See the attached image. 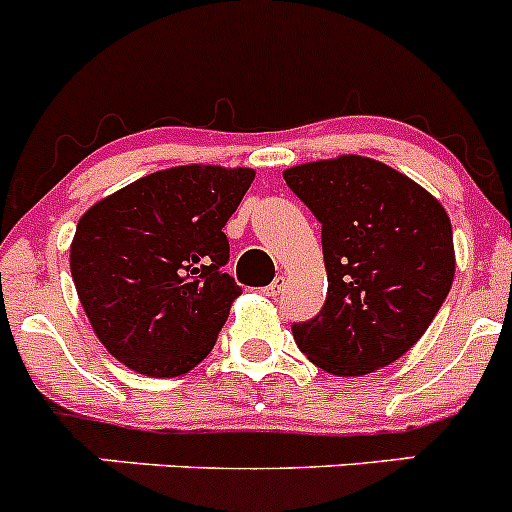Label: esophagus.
<instances>
[{"mask_svg":"<svg viewBox=\"0 0 512 512\" xmlns=\"http://www.w3.org/2000/svg\"><path fill=\"white\" fill-rule=\"evenodd\" d=\"M281 291H284V276H276V279L271 281L269 286H266L264 294H266V296H279Z\"/></svg>","mask_w":512,"mask_h":512,"instance_id":"obj_1","label":"esophagus"}]
</instances>
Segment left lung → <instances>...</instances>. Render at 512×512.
<instances>
[{
  "label": "left lung",
  "mask_w": 512,
  "mask_h": 512,
  "mask_svg": "<svg viewBox=\"0 0 512 512\" xmlns=\"http://www.w3.org/2000/svg\"><path fill=\"white\" fill-rule=\"evenodd\" d=\"M286 186L321 223L326 301L291 326L301 352L357 377L399 359L432 324L455 276L445 208L407 175L362 155L289 168Z\"/></svg>",
  "instance_id": "8db88e82"
}]
</instances>
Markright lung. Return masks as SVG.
Returning a JSON list of instances; mask_svg holds the SVG:
<instances>
[{"instance_id": "1", "label": "right lung", "mask_w": 512, "mask_h": 512, "mask_svg": "<svg viewBox=\"0 0 512 512\" xmlns=\"http://www.w3.org/2000/svg\"><path fill=\"white\" fill-rule=\"evenodd\" d=\"M248 168L180 165L102 198L77 223L70 269L105 349L148 377H178L216 344L241 286L223 233Z\"/></svg>"}]
</instances>
